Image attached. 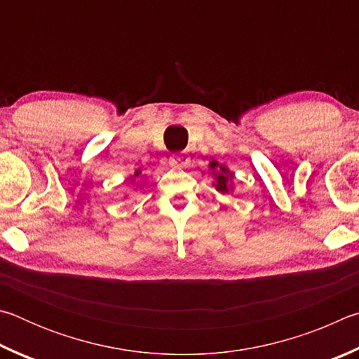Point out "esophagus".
Segmentation results:
<instances>
[{
    "mask_svg": "<svg viewBox=\"0 0 359 359\" xmlns=\"http://www.w3.org/2000/svg\"><path fill=\"white\" fill-rule=\"evenodd\" d=\"M170 163H172L173 167H186L187 163H189V159H187V156L184 154H175L170 157Z\"/></svg>",
    "mask_w": 359,
    "mask_h": 359,
    "instance_id": "esophagus-1",
    "label": "esophagus"
}]
</instances>
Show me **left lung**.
<instances>
[{
    "label": "left lung",
    "instance_id": "obj_1",
    "mask_svg": "<svg viewBox=\"0 0 359 359\" xmlns=\"http://www.w3.org/2000/svg\"><path fill=\"white\" fill-rule=\"evenodd\" d=\"M210 168L212 175H215L216 181L212 184H215L216 191L221 192V194H229L230 191H233V178L235 175L230 172L229 167L222 165V163H219L217 161H211L210 162Z\"/></svg>",
    "mask_w": 359,
    "mask_h": 359
}]
</instances>
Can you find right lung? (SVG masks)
<instances>
[{
  "instance_id": "right-lung-1",
  "label": "right lung",
  "mask_w": 359,
  "mask_h": 359,
  "mask_svg": "<svg viewBox=\"0 0 359 359\" xmlns=\"http://www.w3.org/2000/svg\"><path fill=\"white\" fill-rule=\"evenodd\" d=\"M140 173H142V170H140V168H137V170H135V173H134V176H132V180H135V178H137V176H138V175H140Z\"/></svg>"
}]
</instances>
